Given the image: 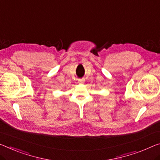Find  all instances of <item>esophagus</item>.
<instances>
[{"label": "esophagus", "mask_w": 160, "mask_h": 160, "mask_svg": "<svg viewBox=\"0 0 160 160\" xmlns=\"http://www.w3.org/2000/svg\"><path fill=\"white\" fill-rule=\"evenodd\" d=\"M78 83H79V84H83V83H84V80L83 79L79 80H78Z\"/></svg>", "instance_id": "34e87169"}]
</instances>
